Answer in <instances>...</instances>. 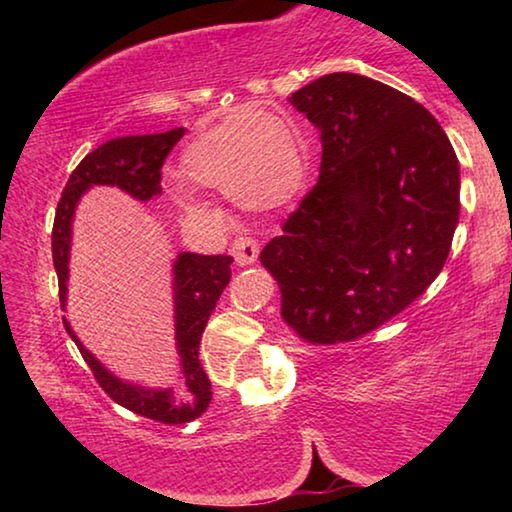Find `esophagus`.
<instances>
[{"instance_id":"1","label":"esophagus","mask_w":512,"mask_h":512,"mask_svg":"<svg viewBox=\"0 0 512 512\" xmlns=\"http://www.w3.org/2000/svg\"><path fill=\"white\" fill-rule=\"evenodd\" d=\"M230 250H232V257H235V262L239 266H250L259 255L257 241L250 239V237H237L235 241H232Z\"/></svg>"}]
</instances>
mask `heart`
Segmentation results:
<instances>
[{"label": "heart", "mask_w": 512, "mask_h": 512, "mask_svg": "<svg viewBox=\"0 0 512 512\" xmlns=\"http://www.w3.org/2000/svg\"><path fill=\"white\" fill-rule=\"evenodd\" d=\"M178 171L187 183L225 192L246 210L275 212L305 187L307 155L291 117L244 106L194 135L180 153ZM173 192L189 212H212L187 189Z\"/></svg>", "instance_id": "heart-1"}]
</instances>
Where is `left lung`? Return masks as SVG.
<instances>
[{
	"instance_id": "1",
	"label": "left lung",
	"mask_w": 512,
	"mask_h": 512,
	"mask_svg": "<svg viewBox=\"0 0 512 512\" xmlns=\"http://www.w3.org/2000/svg\"><path fill=\"white\" fill-rule=\"evenodd\" d=\"M289 103L318 128L320 178L264 246L262 264L300 339L352 341L404 311L443 271L461 169L436 117L368 76L325 74Z\"/></svg>"
}]
</instances>
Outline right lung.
Segmentation results:
<instances>
[{
	"mask_svg": "<svg viewBox=\"0 0 512 512\" xmlns=\"http://www.w3.org/2000/svg\"><path fill=\"white\" fill-rule=\"evenodd\" d=\"M185 128H173L155 135H128L101 144L99 149L85 155L79 167L72 171L60 196L51 232V253L58 275L60 307H67V280H69V250H72V223L81 196L97 185L119 187L121 192L133 196L135 201H151L162 194L160 169ZM228 255H198L178 253L171 264V289H173V327H176V352H178V388H149L133 384L110 372L94 354L85 348L79 336L67 323H63L72 341L79 345L83 359L92 368L99 386L112 400L144 418L164 424H185L196 420L212 400V384L198 359L203 329L210 320L216 300L230 282Z\"/></svg>",
	"mask_w": 512,
	"mask_h": 512,
	"instance_id": "1",
	"label": "right lung"
}]
</instances>
